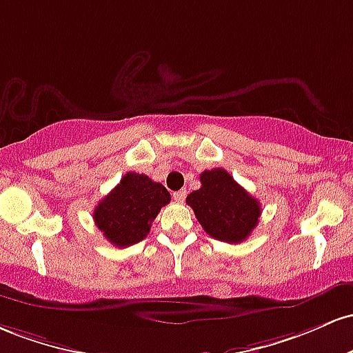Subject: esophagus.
Masks as SVG:
<instances>
[{
  "mask_svg": "<svg viewBox=\"0 0 353 353\" xmlns=\"http://www.w3.org/2000/svg\"><path fill=\"white\" fill-rule=\"evenodd\" d=\"M173 198H175L176 201H180V203H183L185 198H187V192H185V190H180V192H175V193H173Z\"/></svg>",
  "mask_w": 353,
  "mask_h": 353,
  "instance_id": "obj_1",
  "label": "esophagus"
}]
</instances>
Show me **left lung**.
Returning a JSON list of instances; mask_svg holds the SVG:
<instances>
[{"instance_id":"1","label":"left lung","mask_w":353,"mask_h":353,"mask_svg":"<svg viewBox=\"0 0 353 353\" xmlns=\"http://www.w3.org/2000/svg\"><path fill=\"white\" fill-rule=\"evenodd\" d=\"M201 187L187 196L205 232L215 240L240 243L256 227L262 207L227 170H205L200 175Z\"/></svg>"}]
</instances>
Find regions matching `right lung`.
Segmentation results:
<instances>
[{
	"label": "right lung",
	"instance_id": "right-lung-1",
	"mask_svg": "<svg viewBox=\"0 0 353 353\" xmlns=\"http://www.w3.org/2000/svg\"><path fill=\"white\" fill-rule=\"evenodd\" d=\"M170 203V193L161 183L140 173L121 178L93 212V220L114 247H130L145 239L161 207Z\"/></svg>",
	"mask_w": 353,
	"mask_h": 353
}]
</instances>
